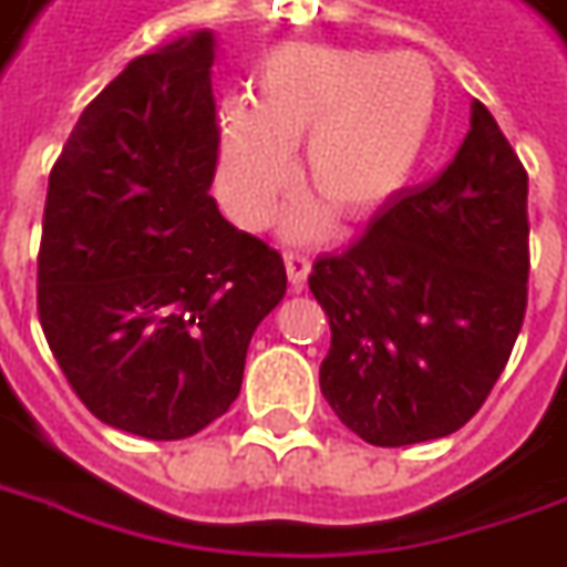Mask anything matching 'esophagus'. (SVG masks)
<instances>
[{
  "label": "esophagus",
  "mask_w": 567,
  "mask_h": 567,
  "mask_svg": "<svg viewBox=\"0 0 567 567\" xmlns=\"http://www.w3.org/2000/svg\"><path fill=\"white\" fill-rule=\"evenodd\" d=\"M285 270H288V282H291V288L300 291L303 282H307V276H310V257L288 251V255H285Z\"/></svg>",
  "instance_id": "esophagus-1"
}]
</instances>
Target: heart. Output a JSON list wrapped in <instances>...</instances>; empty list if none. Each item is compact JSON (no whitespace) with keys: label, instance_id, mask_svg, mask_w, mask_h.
<instances>
[{"label":"heart","instance_id":"obj_1","mask_svg":"<svg viewBox=\"0 0 567 567\" xmlns=\"http://www.w3.org/2000/svg\"><path fill=\"white\" fill-rule=\"evenodd\" d=\"M439 110V79L423 54L340 45H279L255 66L248 104L217 122V181L229 215L260 227L291 177L316 199L285 215L291 239H316L328 208L365 220L405 189Z\"/></svg>","mask_w":567,"mask_h":567}]
</instances>
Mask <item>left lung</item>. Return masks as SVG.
<instances>
[{"mask_svg":"<svg viewBox=\"0 0 567 567\" xmlns=\"http://www.w3.org/2000/svg\"><path fill=\"white\" fill-rule=\"evenodd\" d=\"M310 291L331 324L322 395L352 433L399 449L476 414L528 303V174L488 106L445 172L312 264Z\"/></svg>","mask_w":567,"mask_h":567,"instance_id":"left-lung-1","label":"left lung"}]
</instances>
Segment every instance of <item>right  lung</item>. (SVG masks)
Segmentation results:
<instances>
[{
	"mask_svg": "<svg viewBox=\"0 0 567 567\" xmlns=\"http://www.w3.org/2000/svg\"><path fill=\"white\" fill-rule=\"evenodd\" d=\"M215 33L134 58L79 116L49 177L39 322L97 421L168 442L217 421L285 297L282 255L208 196Z\"/></svg>",
	"mask_w": 567,
	"mask_h": 567,
	"instance_id": "1",
	"label": "right lung"
}]
</instances>
